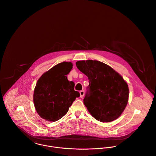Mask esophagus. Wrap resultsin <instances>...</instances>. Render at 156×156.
<instances>
[{
  "label": "esophagus",
  "instance_id": "34e87169",
  "mask_svg": "<svg viewBox=\"0 0 156 156\" xmlns=\"http://www.w3.org/2000/svg\"><path fill=\"white\" fill-rule=\"evenodd\" d=\"M80 97L82 98H83V97H84V90H81L80 92Z\"/></svg>",
  "mask_w": 156,
  "mask_h": 156
}]
</instances>
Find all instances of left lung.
I'll return each mask as SVG.
<instances>
[{"mask_svg":"<svg viewBox=\"0 0 156 156\" xmlns=\"http://www.w3.org/2000/svg\"><path fill=\"white\" fill-rule=\"evenodd\" d=\"M76 65L88 77L89 85L83 101L89 113L101 122L117 119L129 98L128 86L123 77L98 61H79Z\"/></svg>","mask_w":156,"mask_h":156,"instance_id":"1","label":"left lung"}]
</instances>
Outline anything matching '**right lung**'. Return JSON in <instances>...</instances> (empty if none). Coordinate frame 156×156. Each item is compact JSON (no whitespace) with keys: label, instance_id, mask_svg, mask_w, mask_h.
Returning a JSON list of instances; mask_svg holds the SVG:
<instances>
[{"label":"right lung","instance_id":"right-lung-1","mask_svg":"<svg viewBox=\"0 0 156 156\" xmlns=\"http://www.w3.org/2000/svg\"><path fill=\"white\" fill-rule=\"evenodd\" d=\"M73 67L70 62H61L45 72L37 80L33 94L34 105L39 115L48 122H56L68 112L76 97L75 83L67 75Z\"/></svg>","mask_w":156,"mask_h":156}]
</instances>
